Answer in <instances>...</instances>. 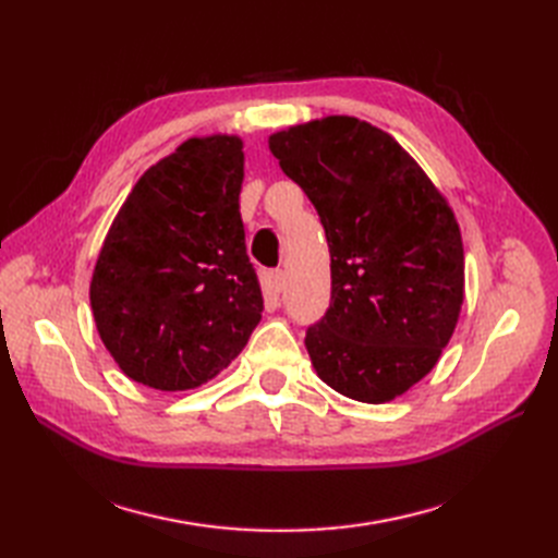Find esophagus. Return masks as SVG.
Masks as SVG:
<instances>
[{"label":"esophagus","instance_id":"34e87169","mask_svg":"<svg viewBox=\"0 0 558 558\" xmlns=\"http://www.w3.org/2000/svg\"><path fill=\"white\" fill-rule=\"evenodd\" d=\"M281 289H283V272L281 269H275V272H269V277H267V291L277 295V293H281Z\"/></svg>","mask_w":558,"mask_h":558}]
</instances>
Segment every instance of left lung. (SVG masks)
<instances>
[{"label":"left lung","mask_w":558,"mask_h":558,"mask_svg":"<svg viewBox=\"0 0 558 558\" xmlns=\"http://www.w3.org/2000/svg\"><path fill=\"white\" fill-rule=\"evenodd\" d=\"M307 193L330 248V307L305 347L320 381L359 402L396 400L449 344L465 293L447 197L391 134L326 116L269 134Z\"/></svg>","instance_id":"left-lung-1"}]
</instances>
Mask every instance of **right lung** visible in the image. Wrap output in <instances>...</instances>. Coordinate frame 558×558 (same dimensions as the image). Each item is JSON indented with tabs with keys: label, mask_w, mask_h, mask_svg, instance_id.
<instances>
[{
	"label": "right lung",
	"mask_w": 558,
	"mask_h": 558,
	"mask_svg": "<svg viewBox=\"0 0 558 558\" xmlns=\"http://www.w3.org/2000/svg\"><path fill=\"white\" fill-rule=\"evenodd\" d=\"M244 142L185 140L134 183L90 279L99 337L118 367L156 391L214 379L263 316L240 216Z\"/></svg>",
	"instance_id": "1"
}]
</instances>
